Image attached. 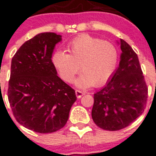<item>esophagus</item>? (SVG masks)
Instances as JSON below:
<instances>
[{
    "label": "esophagus",
    "instance_id": "1",
    "mask_svg": "<svg viewBox=\"0 0 156 156\" xmlns=\"http://www.w3.org/2000/svg\"><path fill=\"white\" fill-rule=\"evenodd\" d=\"M75 94H76V96L79 99V98H81L82 95H85V92H82V91H80V90H75Z\"/></svg>",
    "mask_w": 156,
    "mask_h": 156
}]
</instances>
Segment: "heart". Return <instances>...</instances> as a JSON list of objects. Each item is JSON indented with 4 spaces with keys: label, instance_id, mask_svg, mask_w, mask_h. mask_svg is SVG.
<instances>
[{
    "label": "heart",
    "instance_id": "b5f03b06",
    "mask_svg": "<svg viewBox=\"0 0 156 156\" xmlns=\"http://www.w3.org/2000/svg\"><path fill=\"white\" fill-rule=\"evenodd\" d=\"M67 47L68 54L59 50L52 56V63L65 82L71 83L81 70L82 74L76 81L78 87H99L106 83L116 69L118 52L110 42L81 34Z\"/></svg>",
    "mask_w": 156,
    "mask_h": 156
}]
</instances>
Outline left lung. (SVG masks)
Listing matches in <instances>:
<instances>
[{"label": "left lung", "instance_id": "left-lung-1", "mask_svg": "<svg viewBox=\"0 0 156 156\" xmlns=\"http://www.w3.org/2000/svg\"><path fill=\"white\" fill-rule=\"evenodd\" d=\"M119 67L103 88L94 94L92 117L106 130L127 127L142 114L148 100V87L137 54L120 39Z\"/></svg>", "mask_w": 156, "mask_h": 156}]
</instances>
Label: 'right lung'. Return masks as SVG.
Masks as SVG:
<instances>
[{
	"instance_id": "1",
	"label": "right lung",
	"mask_w": 156,
	"mask_h": 156,
	"mask_svg": "<svg viewBox=\"0 0 156 156\" xmlns=\"http://www.w3.org/2000/svg\"><path fill=\"white\" fill-rule=\"evenodd\" d=\"M61 40L54 33H40L24 43L12 60L8 97L13 115L22 126L40 134L64 127L77 99L52 63Z\"/></svg>"
}]
</instances>
